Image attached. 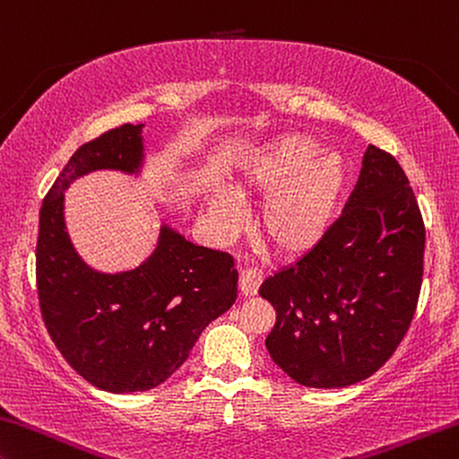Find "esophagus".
Instances as JSON below:
<instances>
[{
  "instance_id": "34e87169",
  "label": "esophagus",
  "mask_w": 459,
  "mask_h": 459,
  "mask_svg": "<svg viewBox=\"0 0 459 459\" xmlns=\"http://www.w3.org/2000/svg\"><path fill=\"white\" fill-rule=\"evenodd\" d=\"M264 274L258 269H246L242 274H239V287H242V293L246 298H254L258 293V287L263 283Z\"/></svg>"
}]
</instances>
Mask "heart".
<instances>
[{"label": "heart", "instance_id": "obj_1", "mask_svg": "<svg viewBox=\"0 0 459 459\" xmlns=\"http://www.w3.org/2000/svg\"><path fill=\"white\" fill-rule=\"evenodd\" d=\"M347 185V166L334 152L301 133L277 135L246 160L236 180L238 195H264L258 231L279 254L295 256L314 248L334 220ZM209 220L220 238H231L242 225L234 195L215 190L207 199Z\"/></svg>", "mask_w": 459, "mask_h": 459}]
</instances>
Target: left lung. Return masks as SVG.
<instances>
[{"label":"left lung","mask_w":459,"mask_h":459,"mask_svg":"<svg viewBox=\"0 0 459 459\" xmlns=\"http://www.w3.org/2000/svg\"><path fill=\"white\" fill-rule=\"evenodd\" d=\"M425 225L404 170L377 147L341 220L312 250L264 279L277 312L266 351L293 382L347 387L392 357L417 309Z\"/></svg>","instance_id":"8db88e82"}]
</instances>
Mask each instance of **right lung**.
Returning <instances> with one entry per match:
<instances>
[{"label": "right lung", "instance_id": "obj_1", "mask_svg": "<svg viewBox=\"0 0 459 459\" xmlns=\"http://www.w3.org/2000/svg\"><path fill=\"white\" fill-rule=\"evenodd\" d=\"M145 125H123L77 150L40 207L37 287L45 326L65 361L112 394L164 384L211 322L234 306L230 254L196 246L161 223L153 252L135 269L102 273L80 256L65 223V190L110 170L141 178Z\"/></svg>", "mask_w": 459, "mask_h": 459}]
</instances>
